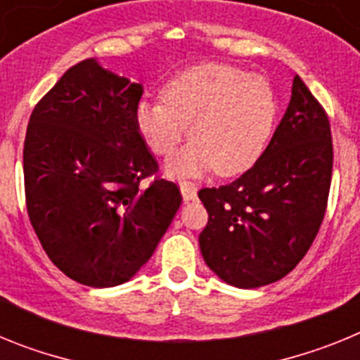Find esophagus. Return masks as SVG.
Here are the masks:
<instances>
[{"label": "esophagus", "instance_id": "34e87169", "mask_svg": "<svg viewBox=\"0 0 360 360\" xmlns=\"http://www.w3.org/2000/svg\"><path fill=\"white\" fill-rule=\"evenodd\" d=\"M180 191H182V196L186 202L196 198V193H198V186L195 182H182L180 184Z\"/></svg>", "mask_w": 360, "mask_h": 360}]
</instances>
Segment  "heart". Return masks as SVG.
Wrapping results in <instances>:
<instances>
[{
	"mask_svg": "<svg viewBox=\"0 0 360 360\" xmlns=\"http://www.w3.org/2000/svg\"><path fill=\"white\" fill-rule=\"evenodd\" d=\"M278 117L269 79L219 63L191 66L162 88V103L136 106V128L157 157H169L186 136L193 142L169 162L174 176L214 169L234 176L265 151Z\"/></svg>",
	"mask_w": 360,
	"mask_h": 360,
	"instance_id": "b5f03b06",
	"label": "heart"
}]
</instances>
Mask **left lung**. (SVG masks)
Here are the masks:
<instances>
[{
  "label": "left lung",
  "instance_id": "obj_1",
  "mask_svg": "<svg viewBox=\"0 0 360 360\" xmlns=\"http://www.w3.org/2000/svg\"><path fill=\"white\" fill-rule=\"evenodd\" d=\"M333 146L328 115L295 75L292 98L259 160L232 184L205 187L200 249L229 285L257 288L294 270L328 205Z\"/></svg>",
  "mask_w": 360,
  "mask_h": 360
}]
</instances>
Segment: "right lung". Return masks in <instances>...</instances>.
I'll list each match as a JSON object with an SVG mask.
<instances>
[{"label": "right lung", "instance_id": "add662e5", "mask_svg": "<svg viewBox=\"0 0 360 360\" xmlns=\"http://www.w3.org/2000/svg\"><path fill=\"white\" fill-rule=\"evenodd\" d=\"M142 94L90 57L66 70L28 120V218L53 265L88 287L131 279L182 203L136 128Z\"/></svg>", "mask_w": 360, "mask_h": 360}]
</instances>
